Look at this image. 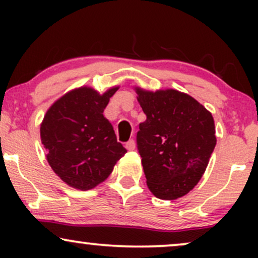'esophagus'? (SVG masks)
Wrapping results in <instances>:
<instances>
[{"label":"esophagus","instance_id":"obj_1","mask_svg":"<svg viewBox=\"0 0 258 258\" xmlns=\"http://www.w3.org/2000/svg\"><path fill=\"white\" fill-rule=\"evenodd\" d=\"M126 149L127 150H135L136 149V142L133 139H130L126 143Z\"/></svg>","mask_w":258,"mask_h":258}]
</instances>
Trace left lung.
<instances>
[{"instance_id":"8db88e82","label":"left lung","mask_w":258,"mask_h":258,"mask_svg":"<svg viewBox=\"0 0 258 258\" xmlns=\"http://www.w3.org/2000/svg\"><path fill=\"white\" fill-rule=\"evenodd\" d=\"M147 115L137 144L149 190L158 199L188 194L205 173L216 146L214 116L189 94L173 88L135 87Z\"/></svg>"}]
</instances>
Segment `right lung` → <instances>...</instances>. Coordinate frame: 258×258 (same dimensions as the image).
<instances>
[{"label": "right lung", "instance_id": "obj_1", "mask_svg": "<svg viewBox=\"0 0 258 258\" xmlns=\"http://www.w3.org/2000/svg\"><path fill=\"white\" fill-rule=\"evenodd\" d=\"M120 86L104 93L90 86L67 92L47 109L40 125L46 159L54 173L78 190H90L110 176L127 150L103 112Z\"/></svg>", "mask_w": 258, "mask_h": 258}]
</instances>
